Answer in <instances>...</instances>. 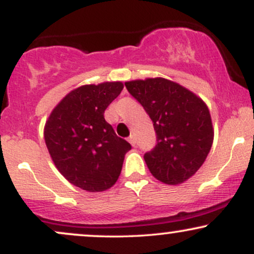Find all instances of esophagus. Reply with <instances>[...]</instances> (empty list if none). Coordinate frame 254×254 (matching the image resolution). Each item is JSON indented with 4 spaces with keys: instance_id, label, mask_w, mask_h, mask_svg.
Here are the masks:
<instances>
[{
    "instance_id": "1",
    "label": "esophagus",
    "mask_w": 254,
    "mask_h": 254,
    "mask_svg": "<svg viewBox=\"0 0 254 254\" xmlns=\"http://www.w3.org/2000/svg\"><path fill=\"white\" fill-rule=\"evenodd\" d=\"M127 141L130 142L132 147H135V145H136V138H135V136H133V135H130L129 138H127Z\"/></svg>"
}]
</instances>
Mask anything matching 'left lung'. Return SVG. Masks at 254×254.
Wrapping results in <instances>:
<instances>
[{"label": "left lung", "instance_id": "obj_1", "mask_svg": "<svg viewBox=\"0 0 254 254\" xmlns=\"http://www.w3.org/2000/svg\"><path fill=\"white\" fill-rule=\"evenodd\" d=\"M125 87L153 121L156 144L143 156L150 173L170 185L188 180L211 149L214 131L206 105L161 77L130 81Z\"/></svg>", "mask_w": 254, "mask_h": 254}]
</instances>
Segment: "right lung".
Returning a JSON list of instances; mask_svg holds the SVG:
<instances>
[{
    "instance_id": "1",
    "label": "right lung",
    "mask_w": 254,
    "mask_h": 254,
    "mask_svg": "<svg viewBox=\"0 0 254 254\" xmlns=\"http://www.w3.org/2000/svg\"><path fill=\"white\" fill-rule=\"evenodd\" d=\"M122 89V82L78 87L55 107L45 124V143L55 165L68 182L82 190L110 189L131 149L104 117Z\"/></svg>"
}]
</instances>
